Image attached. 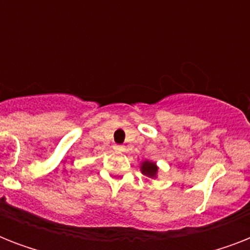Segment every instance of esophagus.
<instances>
[{
	"instance_id": "34e87169",
	"label": "esophagus",
	"mask_w": 250,
	"mask_h": 250,
	"mask_svg": "<svg viewBox=\"0 0 250 250\" xmlns=\"http://www.w3.org/2000/svg\"><path fill=\"white\" fill-rule=\"evenodd\" d=\"M123 146L122 145H114V150H117V152H122L123 150Z\"/></svg>"
}]
</instances>
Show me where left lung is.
<instances>
[{
    "label": "left lung",
    "instance_id": "8db88e82",
    "mask_svg": "<svg viewBox=\"0 0 250 250\" xmlns=\"http://www.w3.org/2000/svg\"><path fill=\"white\" fill-rule=\"evenodd\" d=\"M140 170L141 172H143L145 176H148V178L156 179L157 175H158V166H157L156 162H153V161H143V162H141Z\"/></svg>",
    "mask_w": 250,
    "mask_h": 250
}]
</instances>
